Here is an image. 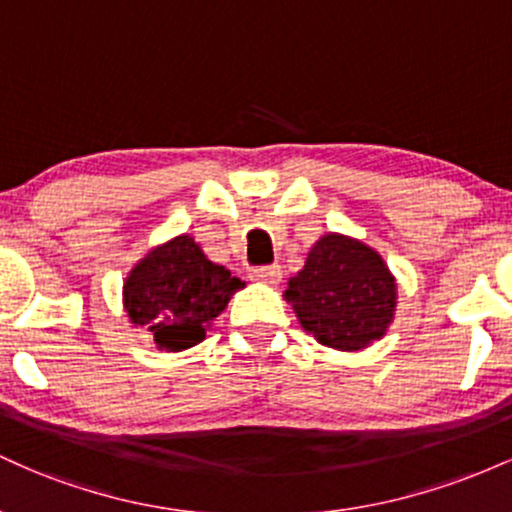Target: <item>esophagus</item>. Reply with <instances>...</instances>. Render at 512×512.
<instances>
[{
	"mask_svg": "<svg viewBox=\"0 0 512 512\" xmlns=\"http://www.w3.org/2000/svg\"><path fill=\"white\" fill-rule=\"evenodd\" d=\"M250 276L262 284H279L281 281V267L279 264H262V267L250 269Z\"/></svg>",
	"mask_w": 512,
	"mask_h": 512,
	"instance_id": "esophagus-1",
	"label": "esophagus"
}]
</instances>
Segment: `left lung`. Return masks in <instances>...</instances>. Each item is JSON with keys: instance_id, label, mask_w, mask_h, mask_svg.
<instances>
[{"instance_id": "8db88e82", "label": "left lung", "mask_w": 512, "mask_h": 512, "mask_svg": "<svg viewBox=\"0 0 512 512\" xmlns=\"http://www.w3.org/2000/svg\"><path fill=\"white\" fill-rule=\"evenodd\" d=\"M303 330L320 344L358 351L380 339L395 310V276L358 240L330 233L284 291Z\"/></svg>"}]
</instances>
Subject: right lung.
Instances as JSON below:
<instances>
[{
  "label": "right lung",
  "instance_id": "1",
  "mask_svg": "<svg viewBox=\"0 0 512 512\" xmlns=\"http://www.w3.org/2000/svg\"><path fill=\"white\" fill-rule=\"evenodd\" d=\"M243 281L207 260L190 236L146 255L125 281V308L134 325H146L158 349L182 351L207 337Z\"/></svg>",
  "mask_w": 512,
  "mask_h": 512
}]
</instances>
